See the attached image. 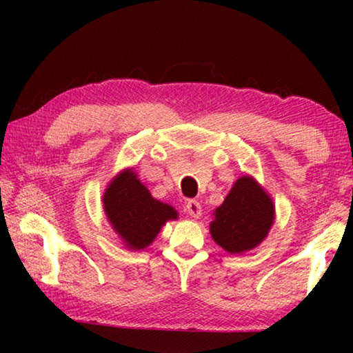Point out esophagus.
I'll return each mask as SVG.
<instances>
[{"label":"esophagus","mask_w":353,"mask_h":353,"mask_svg":"<svg viewBox=\"0 0 353 353\" xmlns=\"http://www.w3.org/2000/svg\"><path fill=\"white\" fill-rule=\"evenodd\" d=\"M185 212H187L190 216L199 218L201 213H202V208H201V204L198 201L190 199V201H187V204H185Z\"/></svg>","instance_id":"34e87169"}]
</instances>
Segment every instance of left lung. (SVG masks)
Segmentation results:
<instances>
[{"label": "left lung", "instance_id": "left-lung-1", "mask_svg": "<svg viewBox=\"0 0 353 353\" xmlns=\"http://www.w3.org/2000/svg\"><path fill=\"white\" fill-rule=\"evenodd\" d=\"M210 234L230 254L250 250L265 240L274 221V204L252 177H240L214 210Z\"/></svg>", "mask_w": 353, "mask_h": 353}]
</instances>
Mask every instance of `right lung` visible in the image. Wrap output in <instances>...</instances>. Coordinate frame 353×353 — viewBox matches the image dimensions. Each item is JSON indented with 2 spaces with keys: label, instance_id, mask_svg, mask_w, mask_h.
Returning a JSON list of instances; mask_svg holds the SVG:
<instances>
[{
  "label": "right lung",
  "instance_id": "1",
  "mask_svg": "<svg viewBox=\"0 0 353 353\" xmlns=\"http://www.w3.org/2000/svg\"><path fill=\"white\" fill-rule=\"evenodd\" d=\"M103 202L113 229L135 250L149 246L166 221L177 218L174 208L154 199L130 170L113 179Z\"/></svg>",
  "mask_w": 353,
  "mask_h": 353
}]
</instances>
